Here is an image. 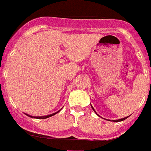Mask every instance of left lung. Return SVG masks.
I'll return each mask as SVG.
<instances>
[{
	"mask_svg": "<svg viewBox=\"0 0 151 151\" xmlns=\"http://www.w3.org/2000/svg\"><path fill=\"white\" fill-rule=\"evenodd\" d=\"M91 107H92V109H93V111L95 112L96 113V112L95 111V109H94V108H93V106H92V105H91ZM97 114V113H96ZM98 115V114H97ZM99 116V115H98ZM127 118H128V116H127V117H124V118H122V119H114V120H109V121H113V122H119V121H123V120H124V119H126Z\"/></svg>",
	"mask_w": 151,
	"mask_h": 151,
	"instance_id": "8db88e82",
	"label": "left lung"
}]
</instances>
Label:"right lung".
I'll return each mask as SVG.
<instances>
[{"mask_svg": "<svg viewBox=\"0 0 151 151\" xmlns=\"http://www.w3.org/2000/svg\"><path fill=\"white\" fill-rule=\"evenodd\" d=\"M60 109V110H61ZM60 110H58V112H56V113H52V114H50V115H47V116H31V115H28V114H27V113H24L25 115H27L28 116H29V117H32V118H36V119H46V118H48V117H51V116H54L55 114H56V113H58V112L60 111Z\"/></svg>", "mask_w": 151, "mask_h": 151, "instance_id": "obj_1", "label": "right lung"}]
</instances>
